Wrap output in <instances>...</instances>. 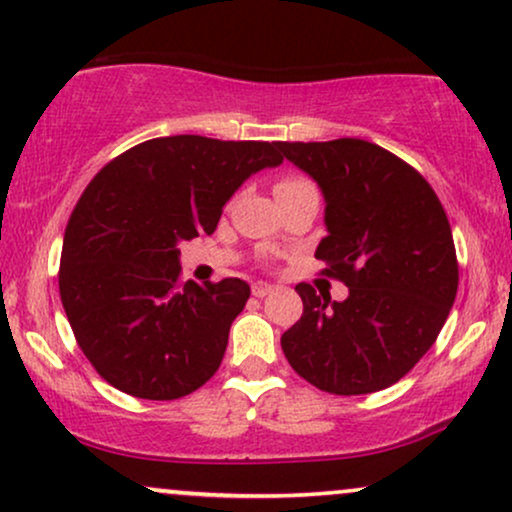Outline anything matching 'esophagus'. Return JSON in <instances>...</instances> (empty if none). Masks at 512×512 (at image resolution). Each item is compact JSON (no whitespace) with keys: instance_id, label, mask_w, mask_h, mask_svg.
<instances>
[{"instance_id":"1","label":"esophagus","mask_w":512,"mask_h":512,"mask_svg":"<svg viewBox=\"0 0 512 512\" xmlns=\"http://www.w3.org/2000/svg\"><path fill=\"white\" fill-rule=\"evenodd\" d=\"M273 285H266V282H256L254 287H251V292H254V296H258V299H263V296H268L270 292H273Z\"/></svg>"}]
</instances>
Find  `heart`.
<instances>
[{
    "instance_id": "b5f03b06",
    "label": "heart",
    "mask_w": 512,
    "mask_h": 512,
    "mask_svg": "<svg viewBox=\"0 0 512 512\" xmlns=\"http://www.w3.org/2000/svg\"><path fill=\"white\" fill-rule=\"evenodd\" d=\"M304 185H311V182L304 180V178H282V180L277 182V185H275V194H280V192H289V189L304 187Z\"/></svg>"
}]
</instances>
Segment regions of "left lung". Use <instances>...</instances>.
<instances>
[{
	"mask_svg": "<svg viewBox=\"0 0 512 512\" xmlns=\"http://www.w3.org/2000/svg\"><path fill=\"white\" fill-rule=\"evenodd\" d=\"M280 151L318 182L327 237L315 258L349 287L344 301H332L296 285L304 315L282 334V351L330 394L387 389L430 351L456 301L444 206L418 170L372 142H280Z\"/></svg>",
	"mask_w": 512,
	"mask_h": 512,
	"instance_id": "1",
	"label": "left lung"
}]
</instances>
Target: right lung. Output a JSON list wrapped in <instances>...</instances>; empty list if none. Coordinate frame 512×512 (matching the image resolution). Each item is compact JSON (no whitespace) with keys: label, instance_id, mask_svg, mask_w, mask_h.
<instances>
[{"label":"right lung","instance_id":"add662e5","mask_svg":"<svg viewBox=\"0 0 512 512\" xmlns=\"http://www.w3.org/2000/svg\"><path fill=\"white\" fill-rule=\"evenodd\" d=\"M280 142L156 137L94 175L66 225L63 311L111 387L149 401L192 394L216 375L251 289L239 277L180 285V244L216 230L223 206Z\"/></svg>","mask_w":512,"mask_h":512}]
</instances>
